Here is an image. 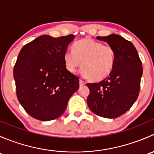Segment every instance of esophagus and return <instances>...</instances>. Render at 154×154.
Wrapping results in <instances>:
<instances>
[{"label":"esophagus","instance_id":"esophagus-1","mask_svg":"<svg viewBox=\"0 0 154 154\" xmlns=\"http://www.w3.org/2000/svg\"><path fill=\"white\" fill-rule=\"evenodd\" d=\"M85 85H86V83H85L83 80H80V86H85Z\"/></svg>","mask_w":154,"mask_h":154}]
</instances>
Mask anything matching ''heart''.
<instances>
[{"label":"heart","mask_w":154,"mask_h":154,"mask_svg":"<svg viewBox=\"0 0 154 154\" xmlns=\"http://www.w3.org/2000/svg\"><path fill=\"white\" fill-rule=\"evenodd\" d=\"M65 67L74 73L81 66L82 74L91 81L98 82L109 75L116 64V51L112 46L104 45L91 38L79 40L73 46V53L63 55Z\"/></svg>","instance_id":"b5f03b06"}]
</instances>
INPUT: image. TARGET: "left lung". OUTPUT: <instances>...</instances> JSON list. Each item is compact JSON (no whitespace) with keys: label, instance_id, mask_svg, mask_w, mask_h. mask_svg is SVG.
Returning <instances> with one entry per match:
<instances>
[{"label":"left lung","instance_id":"8db88e82","mask_svg":"<svg viewBox=\"0 0 154 154\" xmlns=\"http://www.w3.org/2000/svg\"><path fill=\"white\" fill-rule=\"evenodd\" d=\"M116 51V64L109 75L98 83H87L90 93L87 104L100 117H119L136 102L140 89L142 64L136 48L117 34L97 36Z\"/></svg>","mask_w":154,"mask_h":154}]
</instances>
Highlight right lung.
Wrapping results in <instances>:
<instances>
[{
  "label": "right lung",
  "instance_id": "add662e5",
  "mask_svg": "<svg viewBox=\"0 0 154 154\" xmlns=\"http://www.w3.org/2000/svg\"><path fill=\"white\" fill-rule=\"evenodd\" d=\"M74 37L42 35L21 48L13 76L18 101L31 117L45 122L57 119L79 88V78L63 61Z\"/></svg>",
  "mask_w": 154,
  "mask_h": 154
}]
</instances>
